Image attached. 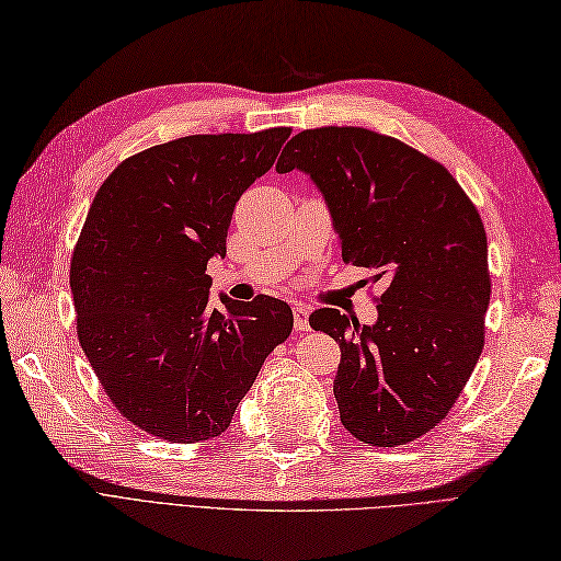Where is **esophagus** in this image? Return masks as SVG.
I'll list each match as a JSON object with an SVG mask.
<instances>
[{"mask_svg": "<svg viewBox=\"0 0 561 561\" xmlns=\"http://www.w3.org/2000/svg\"><path fill=\"white\" fill-rule=\"evenodd\" d=\"M308 314H310V308L294 306V327H296V332H308V329H310Z\"/></svg>", "mask_w": 561, "mask_h": 561, "instance_id": "esophagus-1", "label": "esophagus"}]
</instances>
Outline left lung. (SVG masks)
I'll return each mask as SVG.
<instances>
[{
    "label": "left lung",
    "instance_id": "1",
    "mask_svg": "<svg viewBox=\"0 0 561 561\" xmlns=\"http://www.w3.org/2000/svg\"><path fill=\"white\" fill-rule=\"evenodd\" d=\"M291 170L322 194L343 261L383 284L375 324L336 308L310 314L341 348V422L379 448L420 438L445 420L483 351L491 275L479 210L434 158L365 127L298 133L277 161Z\"/></svg>",
    "mask_w": 561,
    "mask_h": 561
}]
</instances>
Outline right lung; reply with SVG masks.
<instances>
[{"label": "right lung", "instance_id": "1", "mask_svg": "<svg viewBox=\"0 0 561 561\" xmlns=\"http://www.w3.org/2000/svg\"><path fill=\"white\" fill-rule=\"evenodd\" d=\"M289 127L192 135L127 158L99 186L70 263L80 346L127 422L170 443L220 436L265 357L291 334L279 298L208 306L241 194Z\"/></svg>", "mask_w": 561, "mask_h": 561}]
</instances>
